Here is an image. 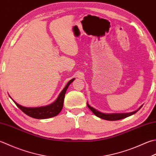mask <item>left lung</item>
Here are the masks:
<instances>
[{
    "instance_id": "8db88e82",
    "label": "left lung",
    "mask_w": 156,
    "mask_h": 156,
    "mask_svg": "<svg viewBox=\"0 0 156 156\" xmlns=\"http://www.w3.org/2000/svg\"><path fill=\"white\" fill-rule=\"evenodd\" d=\"M87 106L88 108H89L91 111L93 112V114L96 115V116L99 117L101 119H103V120H109V121H114V120H121V119H123L125 118H127L130 116L131 115L135 114V113L138 112L140 109L141 108V105L139 109H137V110L133 112H130V113H124V114H104V113L101 112L98 110H97L94 108H93V107H91L89 105V104L87 103Z\"/></svg>"
}]
</instances>
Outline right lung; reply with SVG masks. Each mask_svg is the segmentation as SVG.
<instances>
[{
	"label": "right lung",
	"instance_id": "right-lung-1",
	"mask_svg": "<svg viewBox=\"0 0 156 156\" xmlns=\"http://www.w3.org/2000/svg\"><path fill=\"white\" fill-rule=\"evenodd\" d=\"M74 78H73L68 82L66 86L64 87L62 92L59 94V96H58L55 101L48 105L39 107V108H26V107H23L22 105H19L18 103L15 102L14 100H12L13 101L15 105H16L21 111L23 113H25L26 115H29L30 117H32L36 119H47L56 116V115L59 114L60 112L62 111L66 90L68 89L69 84L74 81Z\"/></svg>",
	"mask_w": 156,
	"mask_h": 156
}]
</instances>
